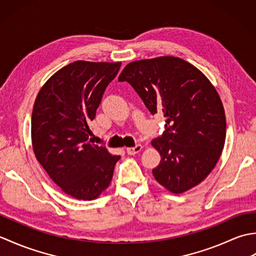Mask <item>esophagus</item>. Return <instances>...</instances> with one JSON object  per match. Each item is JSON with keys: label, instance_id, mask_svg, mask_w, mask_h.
<instances>
[{"label": "esophagus", "instance_id": "34e87169", "mask_svg": "<svg viewBox=\"0 0 256 256\" xmlns=\"http://www.w3.org/2000/svg\"><path fill=\"white\" fill-rule=\"evenodd\" d=\"M142 148H143V146L140 144H138V145H135L134 148H126V152H128V155H135V154H138V152L142 150Z\"/></svg>", "mask_w": 256, "mask_h": 256}]
</instances>
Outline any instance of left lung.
Instances as JSON below:
<instances>
[{
	"instance_id": "1",
	"label": "left lung",
	"mask_w": 256,
	"mask_h": 256,
	"mask_svg": "<svg viewBox=\"0 0 256 256\" xmlns=\"http://www.w3.org/2000/svg\"><path fill=\"white\" fill-rule=\"evenodd\" d=\"M118 81L138 92L165 131L152 140L160 162L153 175L172 194L187 192L209 175L226 140L224 108L206 76L182 58L164 56L130 62Z\"/></svg>"
}]
</instances>
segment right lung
Here are the masks:
<instances>
[{"instance_id": "obj_1", "label": "right lung", "mask_w": 256, "mask_h": 256, "mask_svg": "<svg viewBox=\"0 0 256 256\" xmlns=\"http://www.w3.org/2000/svg\"><path fill=\"white\" fill-rule=\"evenodd\" d=\"M121 62L78 60L42 86L32 114V143L37 160L64 194L92 200L110 184L121 158L91 144L88 123Z\"/></svg>"}]
</instances>
